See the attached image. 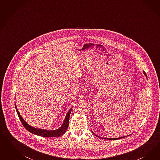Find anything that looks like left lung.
<instances>
[{"label":"left lung","mask_w":160,"mask_h":160,"mask_svg":"<svg viewBox=\"0 0 160 160\" xmlns=\"http://www.w3.org/2000/svg\"><path fill=\"white\" fill-rule=\"evenodd\" d=\"M144 73V74L145 75V76L147 77V74H146V73L144 72H143ZM92 133L95 135L96 136H97V137H100V138H102V139H106V140H118V139H121V138H124V137H120V138H102V137H99V136H97L96 134H94L93 132H92Z\"/></svg>","instance_id":"obj_1"}]
</instances>
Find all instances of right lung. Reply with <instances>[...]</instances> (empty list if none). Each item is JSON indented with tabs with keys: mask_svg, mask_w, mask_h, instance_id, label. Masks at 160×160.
<instances>
[{
	"mask_svg": "<svg viewBox=\"0 0 160 160\" xmlns=\"http://www.w3.org/2000/svg\"><path fill=\"white\" fill-rule=\"evenodd\" d=\"M15 108L16 110L18 113V115L19 116L20 120L21 122L22 123L23 126H24V128L29 132H30L32 134H34L38 136H42V137H60L62 136L65 133V132L68 129V122H69V118L70 116V113L72 110V108H71L69 112H68L66 116L65 117L64 121L63 122V125L61 126L58 129H57L56 130H53V131H49V130H41V129H38L35 128L33 127L29 126L28 124L26 123V122L24 121L23 118L22 117L21 115L20 114L19 112H18L16 104H15Z\"/></svg>",
	"mask_w": 160,
	"mask_h": 160,
	"instance_id": "right-lung-1",
	"label": "right lung"
}]
</instances>
